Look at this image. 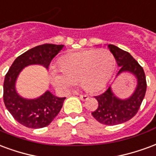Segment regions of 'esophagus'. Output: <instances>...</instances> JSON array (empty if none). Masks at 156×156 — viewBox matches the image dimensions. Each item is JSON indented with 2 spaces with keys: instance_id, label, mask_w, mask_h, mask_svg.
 Instances as JSON below:
<instances>
[{
  "instance_id": "1",
  "label": "esophagus",
  "mask_w": 156,
  "mask_h": 156,
  "mask_svg": "<svg viewBox=\"0 0 156 156\" xmlns=\"http://www.w3.org/2000/svg\"><path fill=\"white\" fill-rule=\"evenodd\" d=\"M80 99L81 101H86V100L89 99V95H86V94H80Z\"/></svg>"
}]
</instances>
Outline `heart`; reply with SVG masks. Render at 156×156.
<instances>
[{"instance_id": "obj_1", "label": "heart", "mask_w": 156, "mask_h": 156, "mask_svg": "<svg viewBox=\"0 0 156 156\" xmlns=\"http://www.w3.org/2000/svg\"><path fill=\"white\" fill-rule=\"evenodd\" d=\"M115 59L107 49L71 52L60 59L61 70L51 69V80L55 87L67 90L77 82L88 91H97L107 84Z\"/></svg>"}]
</instances>
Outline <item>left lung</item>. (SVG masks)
<instances>
[{"label": "left lung", "mask_w": 156, "mask_h": 156, "mask_svg": "<svg viewBox=\"0 0 156 156\" xmlns=\"http://www.w3.org/2000/svg\"><path fill=\"white\" fill-rule=\"evenodd\" d=\"M108 47L120 67L117 76L124 71H129L134 74L137 79V87L129 98H117L111 91V86L102 94L95 96L98 101V107L91 113L93 117L100 123L115 126L125 123L136 115L145 97L147 84L143 68L129 52L114 45H109Z\"/></svg>", "instance_id": "1"}]
</instances>
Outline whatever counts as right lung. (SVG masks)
I'll use <instances>...</instances> for the list:
<instances>
[{
	"label": "right lung",
	"instance_id": "obj_1",
	"mask_svg": "<svg viewBox=\"0 0 156 156\" xmlns=\"http://www.w3.org/2000/svg\"><path fill=\"white\" fill-rule=\"evenodd\" d=\"M63 47V45L44 44L30 49L15 60L5 75L3 86L4 103L13 118L22 126L32 129L49 126L59 114L66 97L59 98L46 91L37 99L22 98L15 89L18 75L29 65H42L48 69L53 58Z\"/></svg>",
	"mask_w": 156,
	"mask_h": 156
}]
</instances>
